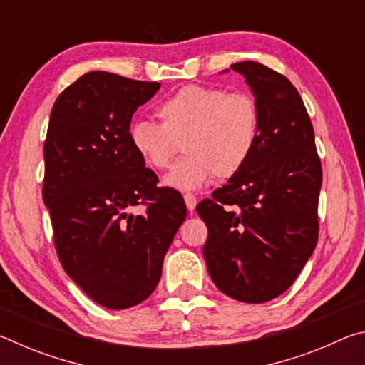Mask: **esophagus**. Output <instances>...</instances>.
Returning <instances> with one entry per match:
<instances>
[{"label": "esophagus", "mask_w": 365, "mask_h": 365, "mask_svg": "<svg viewBox=\"0 0 365 365\" xmlns=\"http://www.w3.org/2000/svg\"><path fill=\"white\" fill-rule=\"evenodd\" d=\"M183 200H185V205H187V209L190 212H193L195 211V207H196V205H197V200H196V196L195 195H191V193H187L183 196Z\"/></svg>", "instance_id": "34e87169"}]
</instances>
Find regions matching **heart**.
I'll use <instances>...</instances> for the list:
<instances>
[{"label": "heart", "mask_w": 365, "mask_h": 365, "mask_svg": "<svg viewBox=\"0 0 365 365\" xmlns=\"http://www.w3.org/2000/svg\"><path fill=\"white\" fill-rule=\"evenodd\" d=\"M158 115L160 123L132 122L128 138L154 170L168 168L183 143L187 158L164 177V185L180 191L205 187L214 175H237L251 159L261 132L256 98L220 86H182L159 104Z\"/></svg>", "instance_id": "1"}]
</instances>
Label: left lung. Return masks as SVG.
Here are the masks:
<instances>
[{"mask_svg":"<svg viewBox=\"0 0 365 365\" xmlns=\"http://www.w3.org/2000/svg\"><path fill=\"white\" fill-rule=\"evenodd\" d=\"M230 67L257 101L259 141L248 164L196 212L207 227L202 255L215 287L257 304L287 292L316 248L322 165L293 83L255 61Z\"/></svg>","mask_w":365,"mask_h":365,"instance_id":"8db88e82","label":"left lung"}]
</instances>
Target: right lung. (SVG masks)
<instances>
[{
	"instance_id": "obj_1",
	"label": "right lung",
	"mask_w": 365,
	"mask_h": 365,
	"mask_svg": "<svg viewBox=\"0 0 365 365\" xmlns=\"http://www.w3.org/2000/svg\"><path fill=\"white\" fill-rule=\"evenodd\" d=\"M158 82L95 71L58 96L45 140L43 201L66 274L98 304L127 309L158 287L187 217L180 193L159 188L128 138ZM147 206L135 215V205Z\"/></svg>"
}]
</instances>
